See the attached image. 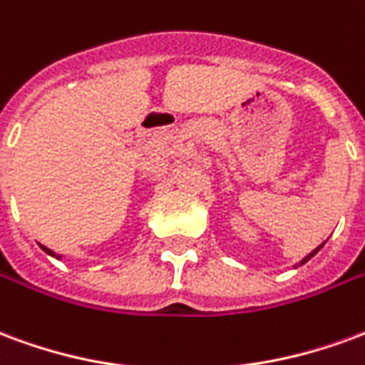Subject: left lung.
<instances>
[{"label":"left lung","instance_id":"obj_1","mask_svg":"<svg viewBox=\"0 0 365 365\" xmlns=\"http://www.w3.org/2000/svg\"><path fill=\"white\" fill-rule=\"evenodd\" d=\"M322 245H324V242H322ZM322 245H321V246H317V248H314V250H313V252H311V254H309V256H305V258H303V260H301V262H299V264H297V266H303V264H307V262H309V260H311V258H313V256H314V254H317V252H319V250H321V248H322ZM297 266H295V268H297Z\"/></svg>","mask_w":365,"mask_h":365}]
</instances>
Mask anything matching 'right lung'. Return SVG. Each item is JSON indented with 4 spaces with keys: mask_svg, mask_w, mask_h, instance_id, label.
Wrapping results in <instances>:
<instances>
[{
    "mask_svg": "<svg viewBox=\"0 0 365 365\" xmlns=\"http://www.w3.org/2000/svg\"><path fill=\"white\" fill-rule=\"evenodd\" d=\"M41 248H43L44 252L48 254V256H52V258H56V260H60V258H62V256H60V254H56V252H52L51 248H46V246H43V245H41Z\"/></svg>",
    "mask_w": 365,
    "mask_h": 365,
    "instance_id": "right-lung-1",
    "label": "right lung"
}]
</instances>
